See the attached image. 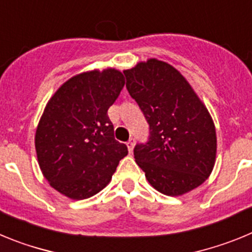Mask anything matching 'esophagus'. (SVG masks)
Returning a JSON list of instances; mask_svg holds the SVG:
<instances>
[{
  "mask_svg": "<svg viewBox=\"0 0 252 252\" xmlns=\"http://www.w3.org/2000/svg\"><path fill=\"white\" fill-rule=\"evenodd\" d=\"M126 145H127L128 151H130V153H132L133 145H135V139H133V137H130V140H128L127 144H126Z\"/></svg>",
  "mask_w": 252,
  "mask_h": 252,
  "instance_id": "1",
  "label": "esophagus"
}]
</instances>
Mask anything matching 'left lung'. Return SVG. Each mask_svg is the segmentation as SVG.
I'll list each match as a JSON object with an SVG mask.
<instances>
[{
	"instance_id": "obj_1",
	"label": "left lung",
	"mask_w": 252,
	"mask_h": 252,
	"mask_svg": "<svg viewBox=\"0 0 252 252\" xmlns=\"http://www.w3.org/2000/svg\"><path fill=\"white\" fill-rule=\"evenodd\" d=\"M126 88L149 124L133 155L149 183L166 195L201 186L216 160V128L192 87L168 63L150 59L124 72Z\"/></svg>"
}]
</instances>
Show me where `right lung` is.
Segmentation results:
<instances>
[{"instance_id":"obj_1","label":"right lung","mask_w":252,"mask_h":252,"mask_svg":"<svg viewBox=\"0 0 252 252\" xmlns=\"http://www.w3.org/2000/svg\"><path fill=\"white\" fill-rule=\"evenodd\" d=\"M124 86V74L116 69L82 73L66 81L46 104L35 148L44 177L62 194L92 197L110 183L127 155L107 115Z\"/></svg>"}]
</instances>
